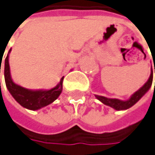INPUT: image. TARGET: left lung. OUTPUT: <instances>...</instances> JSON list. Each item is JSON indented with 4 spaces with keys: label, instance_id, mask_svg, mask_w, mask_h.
Instances as JSON below:
<instances>
[{
    "label": "left lung",
    "instance_id": "1",
    "mask_svg": "<svg viewBox=\"0 0 155 155\" xmlns=\"http://www.w3.org/2000/svg\"><path fill=\"white\" fill-rule=\"evenodd\" d=\"M154 73H155V64H154ZM153 82V69L151 66V73H150V76L148 78V80L147 82L144 84L143 86H142L140 89H138L137 91L134 92L132 95L130 96V98L127 100H120L117 98H108L104 96H98L95 95L97 97V99H98L105 105L109 106L111 108H113L115 110H126L130 108V107H132L134 104H136L138 101H139L143 97L148 91L150 89V87L152 86ZM155 88V84H154Z\"/></svg>",
    "mask_w": 155,
    "mask_h": 155
}]
</instances>
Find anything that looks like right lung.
Masks as SVG:
<instances>
[{"label":"right lung","instance_id":"1","mask_svg":"<svg viewBox=\"0 0 155 155\" xmlns=\"http://www.w3.org/2000/svg\"><path fill=\"white\" fill-rule=\"evenodd\" d=\"M12 48L7 53L4 64V76L7 90L13 97V98L18 104L27 109L38 110L40 108L46 107L55 101L62 92L63 90V81L64 77L61 78L59 83L53 88L49 90H30L16 84L12 81L9 66V54ZM1 73V65H0Z\"/></svg>","mask_w":155,"mask_h":155}]
</instances>
